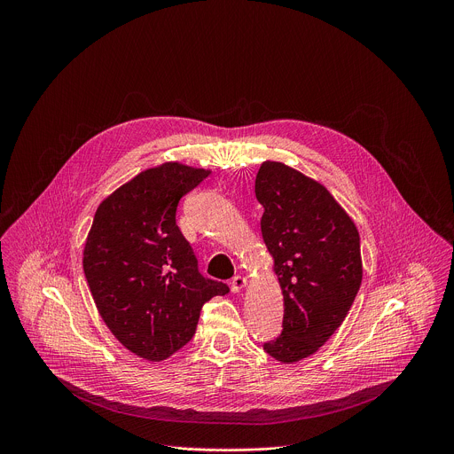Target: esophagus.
I'll return each instance as SVG.
<instances>
[{
	"mask_svg": "<svg viewBox=\"0 0 454 454\" xmlns=\"http://www.w3.org/2000/svg\"><path fill=\"white\" fill-rule=\"evenodd\" d=\"M230 287H231V291H233V293L242 291V289L246 287V278H244V277H240V275H235V277L230 280Z\"/></svg>",
	"mask_w": 454,
	"mask_h": 454,
	"instance_id": "obj_1",
	"label": "esophagus"
}]
</instances>
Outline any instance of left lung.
Masks as SVG:
<instances>
[{
  "instance_id": "left-lung-1",
  "label": "left lung",
  "mask_w": 454,
  "mask_h": 454,
  "mask_svg": "<svg viewBox=\"0 0 454 454\" xmlns=\"http://www.w3.org/2000/svg\"><path fill=\"white\" fill-rule=\"evenodd\" d=\"M261 230L284 294L282 334L264 350L296 363L347 317L363 278L359 233L331 192L301 172L264 161L254 179Z\"/></svg>"
}]
</instances>
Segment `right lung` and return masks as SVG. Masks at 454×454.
<instances>
[{"mask_svg":"<svg viewBox=\"0 0 454 454\" xmlns=\"http://www.w3.org/2000/svg\"><path fill=\"white\" fill-rule=\"evenodd\" d=\"M210 172L163 163L133 177L97 208L84 275L114 338L133 354L163 361L184 347L203 305L230 287L200 273L176 224L177 205Z\"/></svg>","mask_w":454,"mask_h":454,"instance_id":"obj_1","label":"right lung"}]
</instances>
